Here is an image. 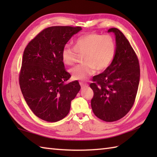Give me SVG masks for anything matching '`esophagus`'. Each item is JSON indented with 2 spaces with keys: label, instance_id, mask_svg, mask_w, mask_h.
I'll use <instances>...</instances> for the list:
<instances>
[{
  "label": "esophagus",
  "instance_id": "34e87169",
  "mask_svg": "<svg viewBox=\"0 0 157 157\" xmlns=\"http://www.w3.org/2000/svg\"><path fill=\"white\" fill-rule=\"evenodd\" d=\"M79 84H80L82 88H84V87H86V86H88V84H86V82H82V81L79 82Z\"/></svg>",
  "mask_w": 157,
  "mask_h": 157
}]
</instances>
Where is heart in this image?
<instances>
[{"label": "heart", "instance_id": "obj_1", "mask_svg": "<svg viewBox=\"0 0 157 157\" xmlns=\"http://www.w3.org/2000/svg\"><path fill=\"white\" fill-rule=\"evenodd\" d=\"M116 42L111 35L88 33L79 36L74 42V48L65 46L62 51L65 65L72 66L78 61V55H84V63L70 70L74 79H85L96 71L107 69L115 58Z\"/></svg>", "mask_w": 157, "mask_h": 157}]
</instances>
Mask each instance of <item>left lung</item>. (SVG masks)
<instances>
[{
    "label": "left lung",
    "instance_id": "8db88e82",
    "mask_svg": "<svg viewBox=\"0 0 157 157\" xmlns=\"http://www.w3.org/2000/svg\"><path fill=\"white\" fill-rule=\"evenodd\" d=\"M116 38L115 58L109 67L92 78L91 100L93 113L106 122L116 121L125 116L134 104L140 75L138 56L123 33L110 28Z\"/></svg>",
    "mask_w": 157,
    "mask_h": 157
}]
</instances>
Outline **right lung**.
Returning <instances> with one entry per match:
<instances>
[{
	"instance_id": "1",
	"label": "right lung",
	"mask_w": 157,
	"mask_h": 157,
	"mask_svg": "<svg viewBox=\"0 0 157 157\" xmlns=\"http://www.w3.org/2000/svg\"><path fill=\"white\" fill-rule=\"evenodd\" d=\"M79 26H52L32 39L23 52L19 75L25 101L38 117L56 122L67 115L71 102L81 87L71 78L62 60V51Z\"/></svg>"
}]
</instances>
